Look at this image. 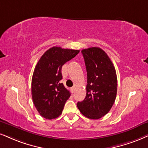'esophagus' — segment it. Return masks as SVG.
<instances>
[{
	"mask_svg": "<svg viewBox=\"0 0 148 148\" xmlns=\"http://www.w3.org/2000/svg\"><path fill=\"white\" fill-rule=\"evenodd\" d=\"M71 89V91H72V92H75V88L74 86H73Z\"/></svg>",
	"mask_w": 148,
	"mask_h": 148,
	"instance_id": "34e87169",
	"label": "esophagus"
}]
</instances>
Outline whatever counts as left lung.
Returning <instances> with one entry per match:
<instances>
[{
    "label": "left lung",
    "instance_id": "1",
    "mask_svg": "<svg viewBox=\"0 0 148 148\" xmlns=\"http://www.w3.org/2000/svg\"><path fill=\"white\" fill-rule=\"evenodd\" d=\"M82 53L87 72L86 95L77 106L86 117L98 119L110 111L115 101L116 71L106 53L99 47L83 49Z\"/></svg>",
    "mask_w": 148,
    "mask_h": 148
}]
</instances>
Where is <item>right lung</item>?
Returning <instances> with one entry per match:
<instances>
[{"label": "right lung", "instance_id": "obj_1", "mask_svg": "<svg viewBox=\"0 0 148 148\" xmlns=\"http://www.w3.org/2000/svg\"><path fill=\"white\" fill-rule=\"evenodd\" d=\"M79 52L53 47L42 56L36 66L32 81V99L38 112L47 119L60 116L70 97V92L60 83L62 67Z\"/></svg>", "mask_w": 148, "mask_h": 148}]
</instances>
